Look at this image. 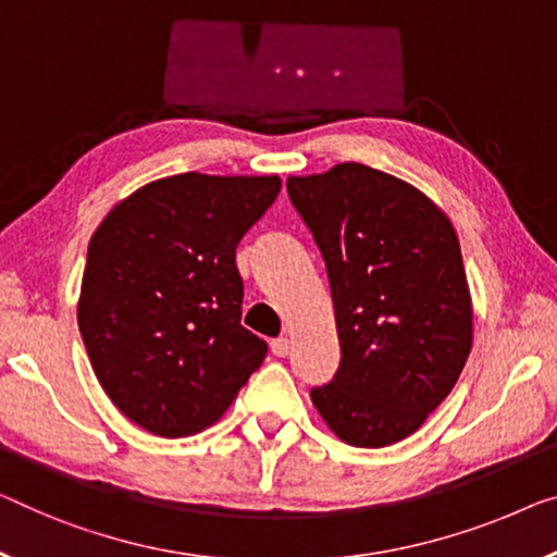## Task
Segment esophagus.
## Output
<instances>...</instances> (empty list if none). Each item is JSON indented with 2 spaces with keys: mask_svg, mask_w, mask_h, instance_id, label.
<instances>
[{
  "mask_svg": "<svg viewBox=\"0 0 557 557\" xmlns=\"http://www.w3.org/2000/svg\"><path fill=\"white\" fill-rule=\"evenodd\" d=\"M270 347H272V355H275V358H287L289 339L287 337H277V339H272Z\"/></svg>",
  "mask_w": 557,
  "mask_h": 557,
  "instance_id": "obj_1",
  "label": "esophagus"
}]
</instances>
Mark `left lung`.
<instances>
[{
  "label": "left lung",
  "instance_id": "obj_1",
  "mask_svg": "<svg viewBox=\"0 0 557 557\" xmlns=\"http://www.w3.org/2000/svg\"><path fill=\"white\" fill-rule=\"evenodd\" d=\"M327 268L339 368L312 405L343 443L412 435L450 395L472 347L458 235L420 189L360 162L287 180Z\"/></svg>",
  "mask_w": 557,
  "mask_h": 557
}]
</instances>
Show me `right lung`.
<instances>
[{"label":"right lung","instance_id":"right-lung-1","mask_svg":"<svg viewBox=\"0 0 557 557\" xmlns=\"http://www.w3.org/2000/svg\"><path fill=\"white\" fill-rule=\"evenodd\" d=\"M270 177L185 172L139 187L89 239L77 322L117 410L160 437L222 418L268 343L239 325V239L280 195Z\"/></svg>","mask_w":557,"mask_h":557}]
</instances>
